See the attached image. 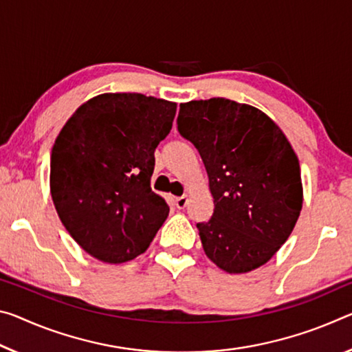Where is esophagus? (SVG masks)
<instances>
[{
    "label": "esophagus",
    "mask_w": 352,
    "mask_h": 352,
    "mask_svg": "<svg viewBox=\"0 0 352 352\" xmlns=\"http://www.w3.org/2000/svg\"><path fill=\"white\" fill-rule=\"evenodd\" d=\"M188 204V196H182V197H175V206L178 210H183Z\"/></svg>",
    "instance_id": "1"
}]
</instances>
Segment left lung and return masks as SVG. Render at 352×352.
I'll return each mask as SVG.
<instances>
[{"label":"left lung","instance_id":"8db88e82","mask_svg":"<svg viewBox=\"0 0 352 352\" xmlns=\"http://www.w3.org/2000/svg\"><path fill=\"white\" fill-rule=\"evenodd\" d=\"M177 125L199 150L214 199L211 219L197 224L206 256L230 274L265 265L302 208L292 144L260 109L219 97L182 103Z\"/></svg>","mask_w":352,"mask_h":352}]
</instances>
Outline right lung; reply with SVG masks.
Returning <instances> with one entry per match:
<instances>
[{"label": "right lung", "instance_id": "1", "mask_svg": "<svg viewBox=\"0 0 352 352\" xmlns=\"http://www.w3.org/2000/svg\"><path fill=\"white\" fill-rule=\"evenodd\" d=\"M175 111L177 103L142 94H102L81 104L56 138L50 163L56 211L97 260L136 258L169 214L150 178Z\"/></svg>", "mask_w": 352, "mask_h": 352}]
</instances>
